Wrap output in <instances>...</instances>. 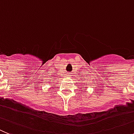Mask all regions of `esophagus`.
<instances>
[{
    "label": "esophagus",
    "instance_id": "34e87169",
    "mask_svg": "<svg viewBox=\"0 0 134 134\" xmlns=\"http://www.w3.org/2000/svg\"><path fill=\"white\" fill-rule=\"evenodd\" d=\"M70 74H71V73H67V77H71V75H70Z\"/></svg>",
    "mask_w": 134,
    "mask_h": 134
}]
</instances>
